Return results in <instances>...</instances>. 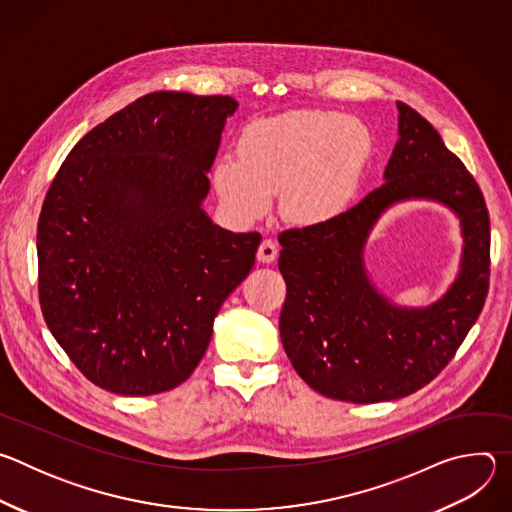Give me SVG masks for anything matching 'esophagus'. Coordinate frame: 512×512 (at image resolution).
Segmentation results:
<instances>
[{
	"label": "esophagus",
	"instance_id": "1",
	"mask_svg": "<svg viewBox=\"0 0 512 512\" xmlns=\"http://www.w3.org/2000/svg\"><path fill=\"white\" fill-rule=\"evenodd\" d=\"M277 245L271 241V239H263L261 245H259V251H257V259L261 263H271L275 257H277Z\"/></svg>",
	"mask_w": 512,
	"mask_h": 512
}]
</instances>
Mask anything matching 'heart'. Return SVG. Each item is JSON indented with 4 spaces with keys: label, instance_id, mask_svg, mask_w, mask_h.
Instances as JSON below:
<instances>
[{
    "label": "heart",
    "instance_id": "obj_1",
    "mask_svg": "<svg viewBox=\"0 0 512 512\" xmlns=\"http://www.w3.org/2000/svg\"><path fill=\"white\" fill-rule=\"evenodd\" d=\"M369 145L367 129L344 115L287 113L249 125L239 158H218L212 182L239 221L263 216L281 190V212L289 221L316 225L352 198Z\"/></svg>",
    "mask_w": 512,
    "mask_h": 512
}]
</instances>
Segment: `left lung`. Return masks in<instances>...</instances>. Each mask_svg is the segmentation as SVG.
I'll use <instances>...</instances> for the list:
<instances>
[{
    "label": "left lung",
    "mask_w": 512,
    "mask_h": 512,
    "mask_svg": "<svg viewBox=\"0 0 512 512\" xmlns=\"http://www.w3.org/2000/svg\"><path fill=\"white\" fill-rule=\"evenodd\" d=\"M399 139L385 184L324 223L279 235L287 296L279 334L296 373L348 403L407 397L440 375L478 320L490 279V218L482 190L433 125L397 103ZM429 197L463 221V271L429 309L389 305L363 271L361 249L391 203Z\"/></svg>",
    "instance_id": "1"
}]
</instances>
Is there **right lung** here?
<instances>
[{
	"mask_svg": "<svg viewBox=\"0 0 512 512\" xmlns=\"http://www.w3.org/2000/svg\"><path fill=\"white\" fill-rule=\"evenodd\" d=\"M237 107L225 95H145L93 127L46 192L42 316L105 391L145 397L182 385L253 269L261 235L218 229L200 206Z\"/></svg>",
	"mask_w": 512,
	"mask_h": 512,
	"instance_id": "obj_1",
	"label": "right lung"
}]
</instances>
